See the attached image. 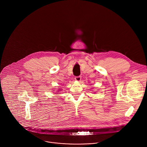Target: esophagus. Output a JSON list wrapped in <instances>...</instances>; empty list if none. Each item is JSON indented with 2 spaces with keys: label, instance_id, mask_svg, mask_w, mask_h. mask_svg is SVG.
<instances>
[{
  "label": "esophagus",
  "instance_id": "obj_1",
  "mask_svg": "<svg viewBox=\"0 0 147 147\" xmlns=\"http://www.w3.org/2000/svg\"><path fill=\"white\" fill-rule=\"evenodd\" d=\"M75 79L77 82H80L81 80V79H82V77L80 76H76V77H75Z\"/></svg>",
  "mask_w": 147,
  "mask_h": 147
}]
</instances>
